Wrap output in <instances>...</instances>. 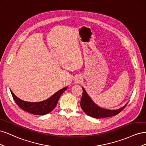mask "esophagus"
Instances as JSON below:
<instances>
[{"mask_svg": "<svg viewBox=\"0 0 146 146\" xmlns=\"http://www.w3.org/2000/svg\"><path fill=\"white\" fill-rule=\"evenodd\" d=\"M82 80V78L81 76H77L76 77V78H75V83H80Z\"/></svg>", "mask_w": 146, "mask_h": 146, "instance_id": "esophagus-1", "label": "esophagus"}]
</instances>
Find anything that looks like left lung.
Segmentation results:
<instances>
[{
  "label": "left lung",
  "instance_id": "obj_1",
  "mask_svg": "<svg viewBox=\"0 0 146 146\" xmlns=\"http://www.w3.org/2000/svg\"><path fill=\"white\" fill-rule=\"evenodd\" d=\"M82 90L83 93L80 101L81 108L88 116L91 117L99 119L116 116L122 111L127 105V104H125L121 108L113 110L102 108L92 102L83 88H82Z\"/></svg>",
  "mask_w": 146,
  "mask_h": 146
}]
</instances>
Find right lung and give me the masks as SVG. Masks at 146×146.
Masks as SVG:
<instances>
[{
  "label": "right lung",
  "instance_id": "obj_1",
  "mask_svg": "<svg viewBox=\"0 0 146 146\" xmlns=\"http://www.w3.org/2000/svg\"><path fill=\"white\" fill-rule=\"evenodd\" d=\"M66 89H67V86L57 91L56 93L47 100L39 102H29L22 100L16 97L11 90H10V91L13 99L21 109L30 113L36 114V115H44L52 111L55 108L61 95Z\"/></svg>",
  "mask_w": 146,
  "mask_h": 146
}]
</instances>
